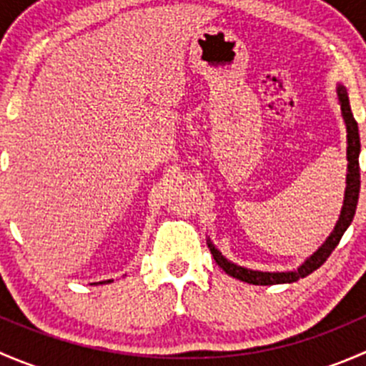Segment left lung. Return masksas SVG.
<instances>
[{"instance_id": "obj_1", "label": "left lung", "mask_w": 366, "mask_h": 366, "mask_svg": "<svg viewBox=\"0 0 366 366\" xmlns=\"http://www.w3.org/2000/svg\"><path fill=\"white\" fill-rule=\"evenodd\" d=\"M337 95L338 102H340L342 117L345 122L347 129V177H345V197H343V205L340 217H338L337 224H335V230L331 232L330 237L326 239L322 246L317 249L315 253L310 258H306L305 264H301L296 271H287V272H267V271H253V269L242 267V265L234 264L228 258H224L221 254L219 249H216V246L210 241H207L210 253H212L216 264L223 269L227 274L234 276V278L241 280V282L253 283V285H276V283H292L297 282L299 278H305V276L312 274L315 269H319L324 262L327 260L333 249L337 248L338 242H340L343 232L349 228V224L352 223V217L356 214V205H357V197H360V131H357V122L354 120V114L350 112L349 104V95H347V88L338 84L337 86Z\"/></svg>"}]
</instances>
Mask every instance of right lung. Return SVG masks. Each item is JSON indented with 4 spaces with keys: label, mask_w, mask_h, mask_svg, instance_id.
Listing matches in <instances>:
<instances>
[{
    "label": "right lung",
    "mask_w": 366,
    "mask_h": 366,
    "mask_svg": "<svg viewBox=\"0 0 366 366\" xmlns=\"http://www.w3.org/2000/svg\"><path fill=\"white\" fill-rule=\"evenodd\" d=\"M101 283H102V282H101Z\"/></svg>",
    "instance_id": "1"
}]
</instances>
